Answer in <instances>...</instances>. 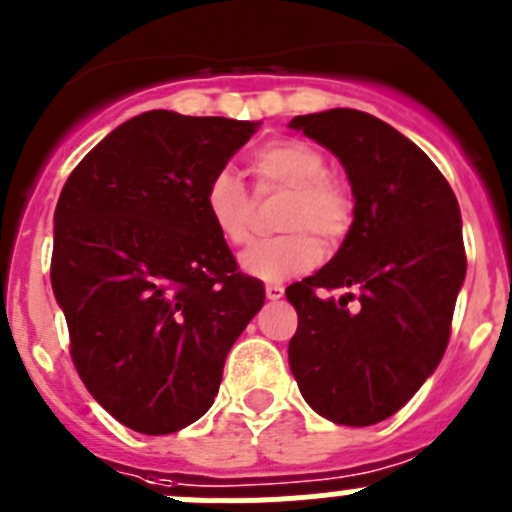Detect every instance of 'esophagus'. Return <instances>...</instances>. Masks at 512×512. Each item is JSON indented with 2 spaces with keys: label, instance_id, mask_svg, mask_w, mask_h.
Wrapping results in <instances>:
<instances>
[{
  "label": "esophagus",
  "instance_id": "esophagus-1",
  "mask_svg": "<svg viewBox=\"0 0 512 512\" xmlns=\"http://www.w3.org/2000/svg\"><path fill=\"white\" fill-rule=\"evenodd\" d=\"M283 293H285L283 285H278V283L265 285V295H267V300H280V298H283Z\"/></svg>",
  "mask_w": 512,
  "mask_h": 512
}]
</instances>
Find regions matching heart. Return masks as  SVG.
<instances>
[{
	"label": "heart",
	"instance_id": "1",
	"mask_svg": "<svg viewBox=\"0 0 512 512\" xmlns=\"http://www.w3.org/2000/svg\"><path fill=\"white\" fill-rule=\"evenodd\" d=\"M257 197L285 191L278 214L283 234L257 240L240 255L247 275L288 280L323 260V245L336 250L356 219L353 194L328 174L326 156L300 138H275L257 146L247 159ZM204 212L227 245H245L252 234L255 199L232 171H217L204 186Z\"/></svg>",
	"mask_w": 512,
	"mask_h": 512
}]
</instances>
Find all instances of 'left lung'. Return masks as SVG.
Returning <instances> with one entry per match:
<instances>
[{"label":"left lung","instance_id":"left-lung-1","mask_svg":"<svg viewBox=\"0 0 512 512\" xmlns=\"http://www.w3.org/2000/svg\"><path fill=\"white\" fill-rule=\"evenodd\" d=\"M290 128L331 148L356 199L336 257L285 290L298 310L290 371L321 417L369 427L399 412L447 351L467 272L460 207L422 148L369 113L333 108ZM338 287L357 295L322 298Z\"/></svg>","mask_w":512,"mask_h":512}]
</instances>
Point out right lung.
<instances>
[{
  "instance_id": "add662e5",
  "label": "right lung",
  "mask_w": 512,
  "mask_h": 512,
  "mask_svg": "<svg viewBox=\"0 0 512 512\" xmlns=\"http://www.w3.org/2000/svg\"><path fill=\"white\" fill-rule=\"evenodd\" d=\"M257 123L148 111L68 176L50 280L70 356L105 412L141 434L197 422L265 303L204 212V186Z\"/></svg>"
}]
</instances>
